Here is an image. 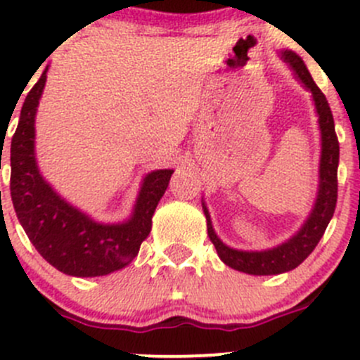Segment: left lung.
Listing matches in <instances>:
<instances>
[{
	"mask_svg": "<svg viewBox=\"0 0 360 360\" xmlns=\"http://www.w3.org/2000/svg\"><path fill=\"white\" fill-rule=\"evenodd\" d=\"M281 59L288 64L292 71L294 78L301 83L304 90L311 94L315 112H317L319 132H321V158H319V181L317 191H315L314 203L308 212L307 219L300 226L296 233L291 235L288 240L274 248L261 250H245L235 249L224 244L217 237L212 226L209 209L202 198L203 214L207 219V233L210 242L217 250V256L226 266L237 271H244L249 275H278L291 271L300 266L304 259L311 254L315 245L324 235L333 214H335L336 198H338V163H340V144L335 132V120H333L331 108L328 99L315 85L314 78L304 66L303 59L292 50H278Z\"/></svg>",
	"mask_w": 360,
	"mask_h": 360,
	"instance_id": "obj_1",
	"label": "left lung"
}]
</instances>
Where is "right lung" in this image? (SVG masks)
Instances as JSON below:
<instances>
[{
    "mask_svg": "<svg viewBox=\"0 0 360 360\" xmlns=\"http://www.w3.org/2000/svg\"><path fill=\"white\" fill-rule=\"evenodd\" d=\"M46 71L25 97L10 148V193L19 223L36 250L71 277H104L129 266L151 231V219L169 186L172 169L151 170L143 177L127 219H94L41 176L36 160V112L46 83Z\"/></svg>",
    "mask_w": 360,
    "mask_h": 360,
    "instance_id": "obj_1",
    "label": "right lung"
}]
</instances>
